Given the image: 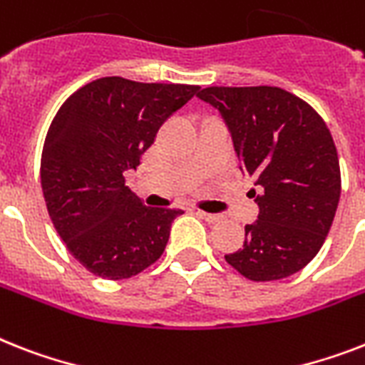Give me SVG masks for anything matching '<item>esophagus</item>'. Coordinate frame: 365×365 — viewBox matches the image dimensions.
<instances>
[{
	"mask_svg": "<svg viewBox=\"0 0 365 365\" xmlns=\"http://www.w3.org/2000/svg\"><path fill=\"white\" fill-rule=\"evenodd\" d=\"M197 213L202 219H206L208 223H219V221L223 219V215H219V213H208V212H197Z\"/></svg>",
	"mask_w": 365,
	"mask_h": 365,
	"instance_id": "esophagus-1",
	"label": "esophagus"
}]
</instances>
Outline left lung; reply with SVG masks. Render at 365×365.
Segmentation results:
<instances>
[{
	"label": "left lung",
	"instance_id": "8db88e82",
	"mask_svg": "<svg viewBox=\"0 0 365 365\" xmlns=\"http://www.w3.org/2000/svg\"><path fill=\"white\" fill-rule=\"evenodd\" d=\"M197 96L221 112L240 170L259 185L251 189L259 219L225 260L251 281L300 272L324 244L341 195L330 129L306 101L275 86H212Z\"/></svg>",
	"mask_w": 365,
	"mask_h": 365
}]
</instances>
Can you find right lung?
<instances>
[{"mask_svg":"<svg viewBox=\"0 0 365 365\" xmlns=\"http://www.w3.org/2000/svg\"><path fill=\"white\" fill-rule=\"evenodd\" d=\"M198 86L105 76L82 86L50 123L41 157L48 215L69 253L91 274L127 279L167 247L182 210L148 208L125 185L159 127Z\"/></svg>","mask_w":365,"mask_h":365,"instance_id":"1","label":"right lung"}]
</instances>
